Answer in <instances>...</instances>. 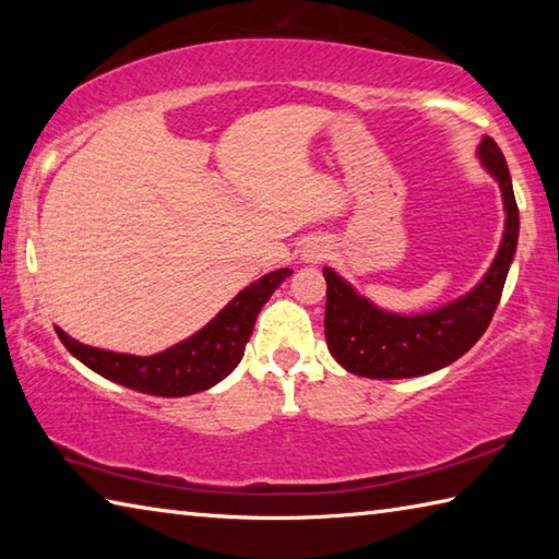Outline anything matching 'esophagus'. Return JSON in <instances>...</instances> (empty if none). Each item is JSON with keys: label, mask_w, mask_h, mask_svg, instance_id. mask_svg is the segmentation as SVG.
<instances>
[{"label": "esophagus", "mask_w": 559, "mask_h": 559, "mask_svg": "<svg viewBox=\"0 0 559 559\" xmlns=\"http://www.w3.org/2000/svg\"><path fill=\"white\" fill-rule=\"evenodd\" d=\"M325 246H320V243H313V246H306V249H302V259H306L308 263L310 261H320L325 257Z\"/></svg>", "instance_id": "34e87169"}]
</instances>
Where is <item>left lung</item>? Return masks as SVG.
I'll return each mask as SVG.
<instances>
[{
	"label": "left lung",
	"mask_w": 559,
	"mask_h": 559,
	"mask_svg": "<svg viewBox=\"0 0 559 559\" xmlns=\"http://www.w3.org/2000/svg\"><path fill=\"white\" fill-rule=\"evenodd\" d=\"M478 157L500 185L506 231L488 273L466 296L431 313L396 316L359 296L333 269H323L328 281V349L347 372L370 377V380H404V377L429 374L456 362L486 333L515 257L520 219L508 163L493 138H484V143L478 145Z\"/></svg>",
	"instance_id": "1"
}]
</instances>
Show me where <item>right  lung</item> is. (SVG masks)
Instances as JSON below:
<instances>
[{
	"instance_id": "obj_1",
	"label": "right lung",
	"mask_w": 559,
	"mask_h": 559,
	"mask_svg": "<svg viewBox=\"0 0 559 559\" xmlns=\"http://www.w3.org/2000/svg\"><path fill=\"white\" fill-rule=\"evenodd\" d=\"M290 273V269H278L253 281L251 286H246L239 296L229 300V306H224L219 316L210 320L200 333L150 357L108 353V349L83 345L66 335L61 328H56V335L61 337V343L75 359H81L83 365L106 380L155 396L197 394L222 382L241 362L261 308L266 306L271 293Z\"/></svg>"
}]
</instances>
